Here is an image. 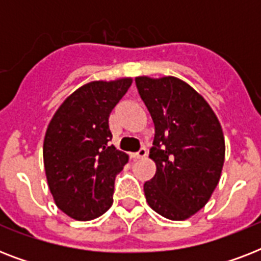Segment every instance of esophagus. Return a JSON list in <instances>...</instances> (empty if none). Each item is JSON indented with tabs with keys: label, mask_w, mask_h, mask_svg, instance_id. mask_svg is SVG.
Segmentation results:
<instances>
[{
	"label": "esophagus",
	"mask_w": 261,
	"mask_h": 261,
	"mask_svg": "<svg viewBox=\"0 0 261 261\" xmlns=\"http://www.w3.org/2000/svg\"><path fill=\"white\" fill-rule=\"evenodd\" d=\"M146 154H147L146 147H141L137 153H133V157H134V159H143Z\"/></svg>",
	"instance_id": "esophagus-1"
}]
</instances>
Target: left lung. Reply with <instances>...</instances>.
Returning <instances> with one entry per match:
<instances>
[{"label": "left lung", "instance_id": "obj_1", "mask_svg": "<svg viewBox=\"0 0 261 261\" xmlns=\"http://www.w3.org/2000/svg\"><path fill=\"white\" fill-rule=\"evenodd\" d=\"M139 96L154 122L150 157L154 177L143 184L149 206L172 221L204 207L218 184L225 138L214 111L200 94L176 77H137Z\"/></svg>", "mask_w": 261, "mask_h": 261}]
</instances>
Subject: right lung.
<instances>
[{"label": "right lung", "mask_w": 261, "mask_h": 261, "mask_svg": "<svg viewBox=\"0 0 261 261\" xmlns=\"http://www.w3.org/2000/svg\"><path fill=\"white\" fill-rule=\"evenodd\" d=\"M131 79L93 81L73 92L47 127L43 160L59 210L90 221L112 206L115 177L128 155L110 145L108 118L131 87Z\"/></svg>", "instance_id": "right-lung-1"}]
</instances>
